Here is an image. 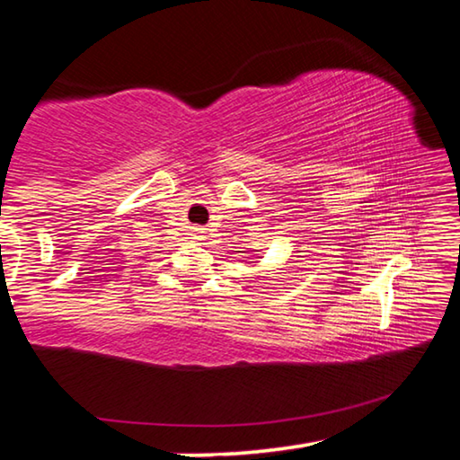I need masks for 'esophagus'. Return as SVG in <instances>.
<instances>
[{
  "instance_id": "1",
  "label": "esophagus",
  "mask_w": 460,
  "mask_h": 460,
  "mask_svg": "<svg viewBox=\"0 0 460 460\" xmlns=\"http://www.w3.org/2000/svg\"><path fill=\"white\" fill-rule=\"evenodd\" d=\"M205 229H194V239H199V241H202V239H207V235H205Z\"/></svg>"
}]
</instances>
